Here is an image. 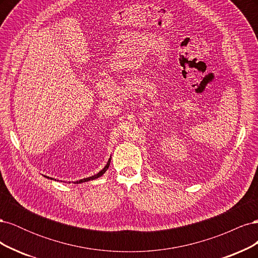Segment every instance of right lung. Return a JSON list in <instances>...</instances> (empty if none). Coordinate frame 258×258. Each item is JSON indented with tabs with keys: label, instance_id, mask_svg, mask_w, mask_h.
<instances>
[{
	"label": "right lung",
	"instance_id": "1",
	"mask_svg": "<svg viewBox=\"0 0 258 258\" xmlns=\"http://www.w3.org/2000/svg\"><path fill=\"white\" fill-rule=\"evenodd\" d=\"M110 163H111V158L108 159V161H107V163L105 165V167L101 170V171H99V172L97 173V174H95V175H92V176H89V177H86V178H82V179H80V181H76V182H74L75 184H81V183H85V182H88V181H92V179H96V178H98V177H101L102 176L105 172H106V170L108 169V167H110ZM47 178H49L48 176H46ZM52 179V178H51Z\"/></svg>",
	"mask_w": 258,
	"mask_h": 258
}]
</instances>
